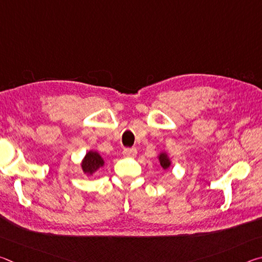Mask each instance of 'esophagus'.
Wrapping results in <instances>:
<instances>
[{"mask_svg": "<svg viewBox=\"0 0 262 262\" xmlns=\"http://www.w3.org/2000/svg\"><path fill=\"white\" fill-rule=\"evenodd\" d=\"M122 154L125 157H135L137 154V150L135 148H126L123 149Z\"/></svg>", "mask_w": 262, "mask_h": 262, "instance_id": "34e87169", "label": "esophagus"}]
</instances>
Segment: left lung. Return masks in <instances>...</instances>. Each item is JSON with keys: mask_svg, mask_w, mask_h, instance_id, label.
I'll list each match as a JSON object with an SVG mask.
<instances>
[{"mask_svg": "<svg viewBox=\"0 0 262 262\" xmlns=\"http://www.w3.org/2000/svg\"><path fill=\"white\" fill-rule=\"evenodd\" d=\"M159 162H161V165L163 166L164 170H165V168H167L168 166H170V164H171L165 154L159 155Z\"/></svg>", "mask_w": 262, "mask_h": 262, "instance_id": "obj_1", "label": "left lung"}]
</instances>
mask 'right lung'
<instances>
[{
  "mask_svg": "<svg viewBox=\"0 0 262 262\" xmlns=\"http://www.w3.org/2000/svg\"><path fill=\"white\" fill-rule=\"evenodd\" d=\"M103 165H104L103 158L100 157V155L94 151L88 152L82 162L83 171L88 174H92L96 170H98V168Z\"/></svg>",
  "mask_w": 262,
  "mask_h": 262,
  "instance_id": "1",
  "label": "right lung"
}]
</instances>
